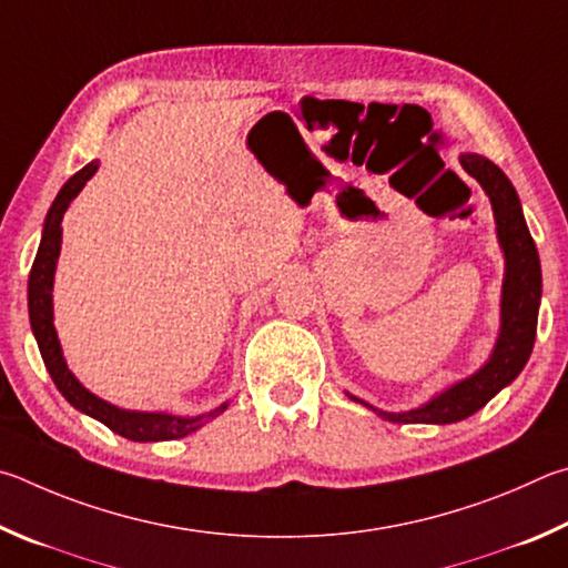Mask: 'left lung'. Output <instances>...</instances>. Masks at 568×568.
Instances as JSON below:
<instances>
[{"label": "left lung", "instance_id": "8db88e82", "mask_svg": "<svg viewBox=\"0 0 568 568\" xmlns=\"http://www.w3.org/2000/svg\"><path fill=\"white\" fill-rule=\"evenodd\" d=\"M462 166L484 186V192L491 199L496 232H499V244L506 256L501 334L494 346L491 359L469 379L454 384L452 389H446L429 404L419 406V409L404 414L379 412L384 419L396 424H454L466 419V416L479 412L491 396L499 394L506 384H511L519 376L534 349L536 320H539L541 302V266L539 252H536L529 226H526L519 196H516V189L501 169L486 156L464 154Z\"/></svg>", "mask_w": 568, "mask_h": 568}]
</instances>
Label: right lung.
I'll return each instance as SVG.
<instances>
[{
    "instance_id": "obj_1",
    "label": "right lung",
    "mask_w": 568,
    "mask_h": 568,
    "mask_svg": "<svg viewBox=\"0 0 568 568\" xmlns=\"http://www.w3.org/2000/svg\"><path fill=\"white\" fill-rule=\"evenodd\" d=\"M97 162H89L84 169L69 179V182L59 189L52 209H49L42 242H39V252L34 256L32 272H29V322H32V332L37 336L39 352L49 376L62 392L64 399L74 406V409L94 416L97 422L109 426L114 434L124 436L129 442H169L182 439V436L196 432L206 419H214L216 414L226 409V404L219 409L209 412L206 416H172V414H146V412H126L116 409V406L106 404L87 392L82 384L74 379V374L67 369V362L62 356V346H59L54 324H52V282H54V266L59 256V246H62V216L72 199L82 192V186L94 176Z\"/></svg>"
}]
</instances>
